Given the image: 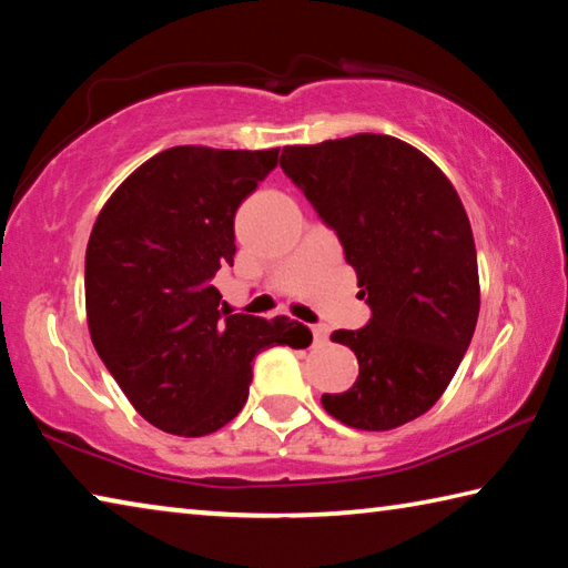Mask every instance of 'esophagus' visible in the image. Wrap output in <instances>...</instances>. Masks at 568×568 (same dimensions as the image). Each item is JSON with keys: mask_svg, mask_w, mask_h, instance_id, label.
<instances>
[{"mask_svg": "<svg viewBox=\"0 0 568 568\" xmlns=\"http://www.w3.org/2000/svg\"><path fill=\"white\" fill-rule=\"evenodd\" d=\"M328 325H313V338L315 343H328Z\"/></svg>", "mask_w": 568, "mask_h": 568, "instance_id": "34e87169", "label": "esophagus"}]
</instances>
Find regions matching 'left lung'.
<instances>
[{
    "label": "left lung",
    "instance_id": "left-lung-1",
    "mask_svg": "<svg viewBox=\"0 0 568 568\" xmlns=\"http://www.w3.org/2000/svg\"><path fill=\"white\" fill-rule=\"evenodd\" d=\"M281 168L338 235L371 321L335 331L358 358L345 393H323L333 418L390 430L444 396L478 321L474 233L458 192L420 150L390 134L283 148Z\"/></svg>",
    "mask_w": 568,
    "mask_h": 568
}]
</instances>
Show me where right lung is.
<instances>
[{
  "label": "right lung",
  "instance_id": "1",
  "mask_svg": "<svg viewBox=\"0 0 568 568\" xmlns=\"http://www.w3.org/2000/svg\"><path fill=\"white\" fill-rule=\"evenodd\" d=\"M277 165V150L170 148L114 190L84 255L94 351L134 410L195 438L243 410L255 355L307 348L313 333L223 303L213 277L233 265L235 210Z\"/></svg>",
  "mask_w": 568,
  "mask_h": 568
}]
</instances>
